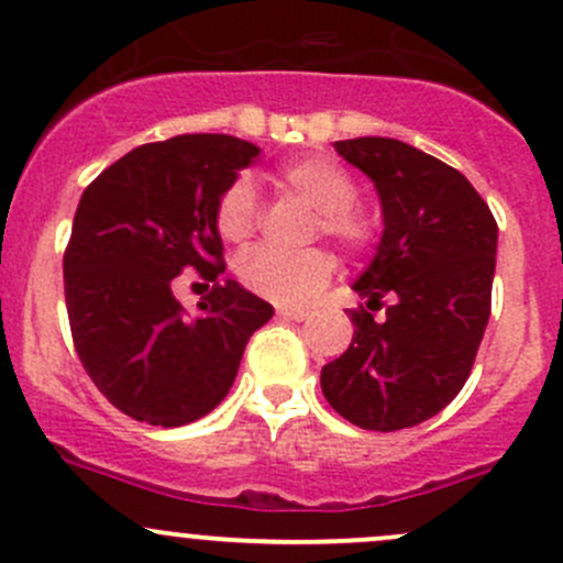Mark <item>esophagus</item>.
<instances>
[{"label":"esophagus","instance_id":"esophagus-1","mask_svg":"<svg viewBox=\"0 0 563 563\" xmlns=\"http://www.w3.org/2000/svg\"><path fill=\"white\" fill-rule=\"evenodd\" d=\"M277 316H280L283 321H305L307 310H299V307H283V310H277Z\"/></svg>","mask_w":563,"mask_h":563}]
</instances>
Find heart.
<instances>
[{"label":"heart","mask_w":563,"mask_h":563,"mask_svg":"<svg viewBox=\"0 0 563 563\" xmlns=\"http://www.w3.org/2000/svg\"><path fill=\"white\" fill-rule=\"evenodd\" d=\"M286 191L316 207V232L351 253H369L380 242L377 218L356 202L358 183L342 164L327 156H305L277 169ZM258 194L251 177L240 175L223 188L216 205V229L223 240L242 242L258 227ZM334 262L327 251L312 247L283 253L275 247H253L236 258V280L256 297L275 305H307L329 286Z\"/></svg>","instance_id":"obj_1"}]
</instances>
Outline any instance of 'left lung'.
Wrapping results in <instances>:
<instances>
[{
  "mask_svg": "<svg viewBox=\"0 0 563 563\" xmlns=\"http://www.w3.org/2000/svg\"><path fill=\"white\" fill-rule=\"evenodd\" d=\"M334 147L372 177L386 232L353 286L366 301L347 312L351 347L323 366L321 388L361 429H410L451 405L470 377L490 318L499 229L459 169L407 142Z\"/></svg>",
  "mask_w": 563,
  "mask_h": 563,
  "instance_id": "8db88e82",
  "label": "left lung"
}]
</instances>
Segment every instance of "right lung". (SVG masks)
I'll use <instances>...</instances> for the list:
<instances>
[{
  "instance_id": "add662e5",
  "label": "right lung",
  "mask_w": 563,
  "mask_h": 563,
  "mask_svg": "<svg viewBox=\"0 0 563 563\" xmlns=\"http://www.w3.org/2000/svg\"><path fill=\"white\" fill-rule=\"evenodd\" d=\"M258 156L229 134L147 142L88 183L64 251V299L82 369L104 399L151 426L207 416L232 388L253 331L275 310L234 280L186 316L173 283L227 272L223 188Z\"/></svg>"
}]
</instances>
